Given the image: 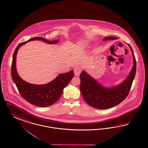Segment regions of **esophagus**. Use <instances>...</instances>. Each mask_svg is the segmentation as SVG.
<instances>
[{"label": "esophagus", "instance_id": "esophagus-1", "mask_svg": "<svg viewBox=\"0 0 148 148\" xmlns=\"http://www.w3.org/2000/svg\"><path fill=\"white\" fill-rule=\"evenodd\" d=\"M81 67H82L80 66H76L75 67V68L73 69V71H74L75 76H79V75L81 72Z\"/></svg>", "mask_w": 148, "mask_h": 148}]
</instances>
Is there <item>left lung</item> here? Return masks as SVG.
<instances>
[{
    "label": "left lung",
    "mask_w": 148,
    "mask_h": 148,
    "mask_svg": "<svg viewBox=\"0 0 148 148\" xmlns=\"http://www.w3.org/2000/svg\"><path fill=\"white\" fill-rule=\"evenodd\" d=\"M118 38L107 36L103 40H114ZM132 54L134 64L127 77L123 82L117 86L107 87L90 76L86 72L82 71L80 75V90L86 102L97 109H107L119 104L129 94L136 72V60L134 51L128 44Z\"/></svg>",
    "instance_id": "obj_1"
}]
</instances>
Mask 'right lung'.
<instances>
[{"label": "right lung", "instance_id": "add662e5", "mask_svg": "<svg viewBox=\"0 0 148 148\" xmlns=\"http://www.w3.org/2000/svg\"><path fill=\"white\" fill-rule=\"evenodd\" d=\"M41 40L49 44L57 43L59 40L48 41L42 37L30 38L19 43L16 48L11 65V76L22 97L32 105L38 107H48L56 102L62 95L64 88L74 76L73 71L59 75L54 79L45 84H33L24 81L19 77L16 70V56L19 48L30 41Z\"/></svg>", "mask_w": 148, "mask_h": 148}]
</instances>
